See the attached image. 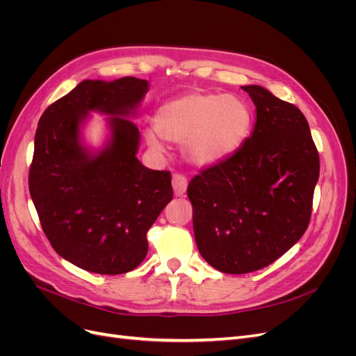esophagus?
I'll return each mask as SVG.
<instances>
[{
    "mask_svg": "<svg viewBox=\"0 0 356 356\" xmlns=\"http://www.w3.org/2000/svg\"><path fill=\"white\" fill-rule=\"evenodd\" d=\"M188 186V181L184 175L181 174H174L172 175V187H174V193L175 196H182L187 190Z\"/></svg>",
    "mask_w": 356,
    "mask_h": 356,
    "instance_id": "esophagus-1",
    "label": "esophagus"
}]
</instances>
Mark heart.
<instances>
[{
    "mask_svg": "<svg viewBox=\"0 0 356 356\" xmlns=\"http://www.w3.org/2000/svg\"><path fill=\"white\" fill-rule=\"evenodd\" d=\"M252 111L243 99L222 93L191 92L169 99L154 117L145 141L161 149V138L184 144L190 161L200 166L220 163L238 153L252 131Z\"/></svg>",
    "mask_w": 356,
    "mask_h": 356,
    "instance_id": "1",
    "label": "heart"
}]
</instances>
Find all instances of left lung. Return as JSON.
Instances as JSON below:
<instances>
[{
    "label": "left lung",
    "instance_id": "left-lung-1",
    "mask_svg": "<svg viewBox=\"0 0 356 356\" xmlns=\"http://www.w3.org/2000/svg\"><path fill=\"white\" fill-rule=\"evenodd\" d=\"M242 89L257 106L252 135L187 188L199 252L230 275L267 267L305 234L319 178L303 113L261 86Z\"/></svg>",
    "mask_w": 356,
    "mask_h": 356
}]
</instances>
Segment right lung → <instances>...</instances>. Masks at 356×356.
Instances as JSON below:
<instances>
[{"label": "right lung", "instance_id": "add662e5", "mask_svg": "<svg viewBox=\"0 0 356 356\" xmlns=\"http://www.w3.org/2000/svg\"><path fill=\"white\" fill-rule=\"evenodd\" d=\"M148 83L84 80L42 113L29 166V193L42 232L62 258L83 270L122 275L147 255V232L174 197L170 172L136 159L139 131L126 117ZM88 111L113 113V139L89 156L78 144Z\"/></svg>", "mask_w": 356, "mask_h": 356}]
</instances>
